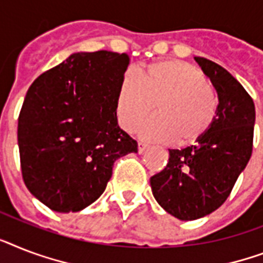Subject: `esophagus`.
Returning <instances> with one entry per match:
<instances>
[{"mask_svg": "<svg viewBox=\"0 0 263 263\" xmlns=\"http://www.w3.org/2000/svg\"><path fill=\"white\" fill-rule=\"evenodd\" d=\"M147 148H148V144H147V143H143V142L138 143V153L139 154H143L144 151L147 150Z\"/></svg>", "mask_w": 263, "mask_h": 263, "instance_id": "34e87169", "label": "esophagus"}]
</instances>
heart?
I'll list each match as a JSON object with an SVG mask.
<instances>
[{
    "instance_id": "b5f03b06",
    "label": "heart",
    "mask_w": 263,
    "mask_h": 263,
    "mask_svg": "<svg viewBox=\"0 0 263 263\" xmlns=\"http://www.w3.org/2000/svg\"><path fill=\"white\" fill-rule=\"evenodd\" d=\"M157 104L158 116L142 127L146 138L185 146L198 142L212 128L219 98L205 76L182 61L150 65L138 77L125 74L117 97L120 124L135 131Z\"/></svg>"
}]
</instances>
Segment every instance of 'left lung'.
<instances>
[{
	"mask_svg": "<svg viewBox=\"0 0 263 263\" xmlns=\"http://www.w3.org/2000/svg\"><path fill=\"white\" fill-rule=\"evenodd\" d=\"M194 61L216 89V120L197 144L168 150L166 167L150 178L158 204L180 220H196L216 211L253 153V98L221 66L201 57Z\"/></svg>",
	"mask_w": 263,
	"mask_h": 263,
	"instance_id": "obj_1",
	"label": "left lung"
}]
</instances>
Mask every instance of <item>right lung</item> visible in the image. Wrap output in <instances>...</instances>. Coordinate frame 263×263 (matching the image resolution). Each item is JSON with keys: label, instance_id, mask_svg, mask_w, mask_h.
<instances>
[{"label": "right lung", "instance_id": "add662e5", "mask_svg": "<svg viewBox=\"0 0 263 263\" xmlns=\"http://www.w3.org/2000/svg\"><path fill=\"white\" fill-rule=\"evenodd\" d=\"M129 63L110 51L77 52L33 81L17 127L25 186L55 212L95 202L113 163L138 153L117 124V97Z\"/></svg>", "mask_w": 263, "mask_h": 263}]
</instances>
